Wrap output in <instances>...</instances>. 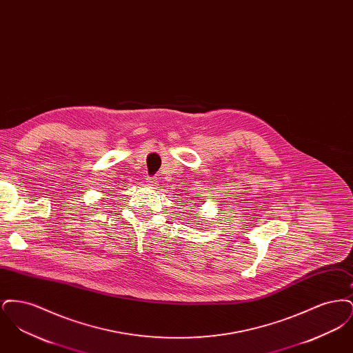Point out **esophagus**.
<instances>
[{
    "instance_id": "esophagus-1",
    "label": "esophagus",
    "mask_w": 353,
    "mask_h": 353,
    "mask_svg": "<svg viewBox=\"0 0 353 353\" xmlns=\"http://www.w3.org/2000/svg\"><path fill=\"white\" fill-rule=\"evenodd\" d=\"M147 185H150L152 188H156L159 185V181L156 177H147Z\"/></svg>"
}]
</instances>
